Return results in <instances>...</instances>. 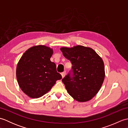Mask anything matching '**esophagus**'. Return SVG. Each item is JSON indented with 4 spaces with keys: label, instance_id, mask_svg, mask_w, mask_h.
I'll return each instance as SVG.
<instances>
[{
    "label": "esophagus",
    "instance_id": "obj_1",
    "mask_svg": "<svg viewBox=\"0 0 128 128\" xmlns=\"http://www.w3.org/2000/svg\"><path fill=\"white\" fill-rule=\"evenodd\" d=\"M61 75H62V78H64V77H65V76L66 75V72H62Z\"/></svg>",
    "mask_w": 128,
    "mask_h": 128
}]
</instances>
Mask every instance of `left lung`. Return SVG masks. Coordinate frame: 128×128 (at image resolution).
Segmentation results:
<instances>
[{
  "label": "left lung",
  "instance_id": "obj_1",
  "mask_svg": "<svg viewBox=\"0 0 128 128\" xmlns=\"http://www.w3.org/2000/svg\"><path fill=\"white\" fill-rule=\"evenodd\" d=\"M60 50L72 64V77L69 74L62 79L68 92L78 102L91 100L104 79V65L101 57L93 49L80 45L62 47Z\"/></svg>",
  "mask_w": 128,
  "mask_h": 128
}]
</instances>
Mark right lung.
<instances>
[{
  "label": "right lung",
  "mask_w": 128,
  "mask_h": 128,
  "mask_svg": "<svg viewBox=\"0 0 128 128\" xmlns=\"http://www.w3.org/2000/svg\"><path fill=\"white\" fill-rule=\"evenodd\" d=\"M53 49L43 45L28 49L19 60L16 78L20 88L32 98L41 97L50 90L62 75L50 60Z\"/></svg>",
  "instance_id": "1"
}]
</instances>
